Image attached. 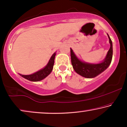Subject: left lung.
I'll return each instance as SVG.
<instances>
[{
    "mask_svg": "<svg viewBox=\"0 0 127 127\" xmlns=\"http://www.w3.org/2000/svg\"><path fill=\"white\" fill-rule=\"evenodd\" d=\"M107 36L110 44V48L107 51L105 58L99 64H91L82 61L77 58L72 48H70L71 62L74 71L77 74L84 77L91 79L99 75L109 66L113 57V44L108 34Z\"/></svg>",
    "mask_w": 127,
    "mask_h": 127,
    "instance_id": "left-lung-1",
    "label": "left lung"
}]
</instances>
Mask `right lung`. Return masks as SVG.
<instances>
[{"instance_id":"1","label":"right lung","mask_w":127,"mask_h":127,"mask_svg":"<svg viewBox=\"0 0 127 127\" xmlns=\"http://www.w3.org/2000/svg\"><path fill=\"white\" fill-rule=\"evenodd\" d=\"M55 55H56V53H54L50 58L47 64L46 65V66H44V67H43V69H40L37 72L33 74H29V75H24V74L20 73H19V74L22 77L31 81H39L42 80L43 79H45L47 76L49 75L53 70Z\"/></svg>"}]
</instances>
